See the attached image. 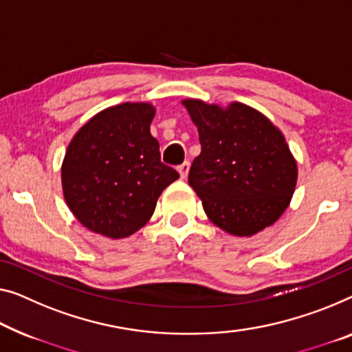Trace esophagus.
I'll return each mask as SVG.
<instances>
[{
	"label": "esophagus",
	"mask_w": 352,
	"mask_h": 352,
	"mask_svg": "<svg viewBox=\"0 0 352 352\" xmlns=\"http://www.w3.org/2000/svg\"><path fill=\"white\" fill-rule=\"evenodd\" d=\"M188 172H190V162H183L182 166H178V174H180V177L185 180V178L188 177Z\"/></svg>",
	"instance_id": "esophagus-1"
}]
</instances>
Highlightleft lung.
Segmentation results:
<instances>
[{"mask_svg": "<svg viewBox=\"0 0 352 352\" xmlns=\"http://www.w3.org/2000/svg\"><path fill=\"white\" fill-rule=\"evenodd\" d=\"M199 131L201 155L188 183L214 226L235 237H253L289 207L297 161L281 129L242 102L228 106L182 99Z\"/></svg>", "mask_w": 352, "mask_h": 352, "instance_id": "obj_1", "label": "left lung"}]
</instances>
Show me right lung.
<instances>
[{
    "label": "right lung",
    "instance_id": "1",
    "mask_svg": "<svg viewBox=\"0 0 352 352\" xmlns=\"http://www.w3.org/2000/svg\"><path fill=\"white\" fill-rule=\"evenodd\" d=\"M156 107L122 102L98 112L74 134L61 164L63 196L91 232L120 240L142 229L177 170L162 164L150 133Z\"/></svg>",
    "mask_w": 352,
    "mask_h": 352
}]
</instances>
